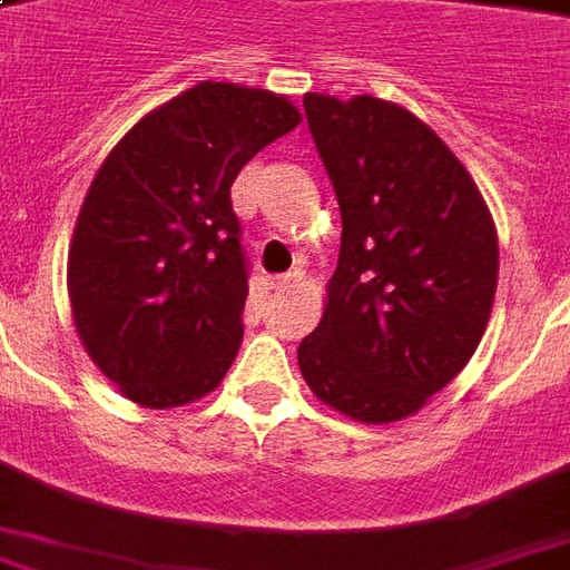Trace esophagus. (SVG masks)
Masks as SVG:
<instances>
[{"instance_id":"esophagus-1","label":"esophagus","mask_w":570,"mask_h":570,"mask_svg":"<svg viewBox=\"0 0 570 570\" xmlns=\"http://www.w3.org/2000/svg\"><path fill=\"white\" fill-rule=\"evenodd\" d=\"M298 284V272H289V274H281V277H274L272 286L274 289H289V286Z\"/></svg>"}]
</instances>
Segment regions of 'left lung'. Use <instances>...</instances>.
<instances>
[{
	"label": "left lung",
	"mask_w": 570,
	"mask_h": 570,
	"mask_svg": "<svg viewBox=\"0 0 570 570\" xmlns=\"http://www.w3.org/2000/svg\"><path fill=\"white\" fill-rule=\"evenodd\" d=\"M305 117L344 229L298 368L328 407L395 423L474 356L499 284L495 223L453 150L402 105L305 92Z\"/></svg>",
	"instance_id": "1"
}]
</instances>
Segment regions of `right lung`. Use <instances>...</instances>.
Segmentation results:
<instances>
[{
  "label": "right lung",
  "mask_w": 570,
  "mask_h": 570,
  "mask_svg": "<svg viewBox=\"0 0 570 570\" xmlns=\"http://www.w3.org/2000/svg\"><path fill=\"white\" fill-rule=\"evenodd\" d=\"M298 124L286 96L202 81L105 156L71 235L69 302L83 350L135 404L178 407L226 377L247 302L232 180Z\"/></svg>",
  "instance_id": "obj_1"
}]
</instances>
